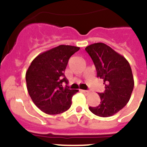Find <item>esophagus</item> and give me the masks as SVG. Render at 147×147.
Listing matches in <instances>:
<instances>
[{
    "label": "esophagus",
    "mask_w": 147,
    "mask_h": 147,
    "mask_svg": "<svg viewBox=\"0 0 147 147\" xmlns=\"http://www.w3.org/2000/svg\"><path fill=\"white\" fill-rule=\"evenodd\" d=\"M81 91L83 93H85V94H88V93H89V91H88V90H82Z\"/></svg>",
    "instance_id": "esophagus-1"
}]
</instances>
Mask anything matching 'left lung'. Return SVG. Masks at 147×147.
<instances>
[{
    "label": "left lung",
    "mask_w": 147,
    "mask_h": 147,
    "mask_svg": "<svg viewBox=\"0 0 147 147\" xmlns=\"http://www.w3.org/2000/svg\"><path fill=\"white\" fill-rule=\"evenodd\" d=\"M85 51L91 57L97 77L104 81L105 90L98 93L101 102L89 110L100 117L117 113L129 102L134 88V80L129 62L107 45L97 42L88 45Z\"/></svg>",
    "instance_id": "obj_1"
}]
</instances>
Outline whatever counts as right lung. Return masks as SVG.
<instances>
[{"label": "right lung", "mask_w": 147, "mask_h": 147, "mask_svg": "<svg viewBox=\"0 0 147 147\" xmlns=\"http://www.w3.org/2000/svg\"><path fill=\"white\" fill-rule=\"evenodd\" d=\"M80 47L60 45L39 54L26 73L27 90L34 105L49 115L65 112L71 107V98L78 90H71L65 70L68 59Z\"/></svg>", "instance_id": "right-lung-1"}]
</instances>
